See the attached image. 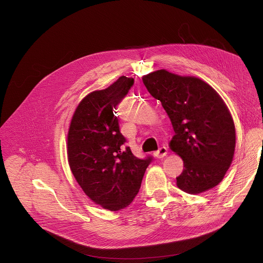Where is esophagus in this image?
I'll return each mask as SVG.
<instances>
[{"label": "esophagus", "instance_id": "34e87169", "mask_svg": "<svg viewBox=\"0 0 263 263\" xmlns=\"http://www.w3.org/2000/svg\"><path fill=\"white\" fill-rule=\"evenodd\" d=\"M154 155H155L156 158L162 159V158H164L165 156L167 155V148H166V147H161L158 151H156V153H155Z\"/></svg>", "mask_w": 263, "mask_h": 263}]
</instances>
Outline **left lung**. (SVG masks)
<instances>
[{
    "label": "left lung",
    "mask_w": 263,
    "mask_h": 263,
    "mask_svg": "<svg viewBox=\"0 0 263 263\" xmlns=\"http://www.w3.org/2000/svg\"><path fill=\"white\" fill-rule=\"evenodd\" d=\"M149 93L160 100L175 135L170 148L184 168L177 185L189 194L216 186L228 171L236 148V128L227 105L204 81L165 69L143 77Z\"/></svg>",
    "instance_id": "1"
}]
</instances>
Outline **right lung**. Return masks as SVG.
<instances>
[{
    "instance_id": "1",
    "label": "right lung",
    "mask_w": 263,
    "mask_h": 263,
    "mask_svg": "<svg viewBox=\"0 0 263 263\" xmlns=\"http://www.w3.org/2000/svg\"><path fill=\"white\" fill-rule=\"evenodd\" d=\"M134 79L120 77L112 85L88 93L77 106L67 136L69 166L85 194L102 208L118 211L128 206L140 191L153 158H136L122 145L116 106Z\"/></svg>"
}]
</instances>
